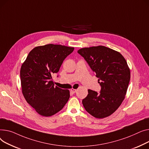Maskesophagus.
I'll list each match as a JSON object with an SVG mask.
<instances>
[{"label": "esophagus", "mask_w": 149, "mask_h": 149, "mask_svg": "<svg viewBox=\"0 0 149 149\" xmlns=\"http://www.w3.org/2000/svg\"><path fill=\"white\" fill-rule=\"evenodd\" d=\"M76 91H77V90H76V89H74V88H72L71 90H70V91H71V93H75L76 92Z\"/></svg>", "instance_id": "esophagus-1"}]
</instances>
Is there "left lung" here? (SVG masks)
Here are the masks:
<instances>
[{
	"mask_svg": "<svg viewBox=\"0 0 149 149\" xmlns=\"http://www.w3.org/2000/svg\"><path fill=\"white\" fill-rule=\"evenodd\" d=\"M77 53L84 58L99 78L100 93L88 90L83 106L97 118L111 116L125 98L130 78V69L118 52L103 46L82 48Z\"/></svg>",
	"mask_w": 149,
	"mask_h": 149,
	"instance_id": "obj_1",
	"label": "left lung"
}]
</instances>
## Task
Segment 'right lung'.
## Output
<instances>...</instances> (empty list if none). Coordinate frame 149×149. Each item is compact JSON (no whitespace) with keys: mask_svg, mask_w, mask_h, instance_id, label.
Returning <instances> with one entry per match:
<instances>
[{"mask_svg":"<svg viewBox=\"0 0 149 149\" xmlns=\"http://www.w3.org/2000/svg\"><path fill=\"white\" fill-rule=\"evenodd\" d=\"M74 47L49 44L33 48L20 69L22 93L40 115L52 116L63 108L70 98L68 90L54 86L52 75L56 73Z\"/></svg>","mask_w":149,"mask_h":149,"instance_id":"add662e5","label":"right lung"}]
</instances>
